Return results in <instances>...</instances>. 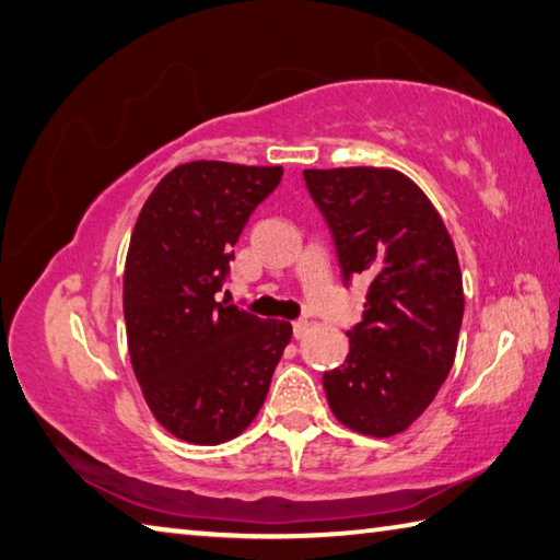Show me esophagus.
I'll return each mask as SVG.
<instances>
[{
	"label": "esophagus",
	"mask_w": 560,
	"mask_h": 560,
	"mask_svg": "<svg viewBox=\"0 0 560 560\" xmlns=\"http://www.w3.org/2000/svg\"><path fill=\"white\" fill-rule=\"evenodd\" d=\"M307 329H310V322L307 319H295V322H292V335H295V339L305 337Z\"/></svg>",
	"instance_id": "obj_1"
}]
</instances>
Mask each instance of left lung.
Segmentation results:
<instances>
[{
    "label": "left lung",
    "instance_id": "1",
    "mask_svg": "<svg viewBox=\"0 0 560 560\" xmlns=\"http://www.w3.org/2000/svg\"><path fill=\"white\" fill-rule=\"evenodd\" d=\"M335 235L345 280L369 275L364 319L347 331L349 357L322 384L341 425L404 433L453 369L465 312L463 270L445 221L423 189L390 166L305 170Z\"/></svg>",
    "mask_w": 560,
    "mask_h": 560
}]
</instances>
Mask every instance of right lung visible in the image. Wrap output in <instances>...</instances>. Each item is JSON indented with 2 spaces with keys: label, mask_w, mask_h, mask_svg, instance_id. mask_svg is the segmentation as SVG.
<instances>
[{
  "label": "right lung",
  "mask_w": 560,
  "mask_h": 560,
  "mask_svg": "<svg viewBox=\"0 0 560 560\" xmlns=\"http://www.w3.org/2000/svg\"><path fill=\"white\" fill-rule=\"evenodd\" d=\"M280 179V164L186 162L137 215L122 275L127 351L156 423L184 443L241 435L290 345V322L213 300L243 225Z\"/></svg>",
  "instance_id": "right-lung-1"
}]
</instances>
